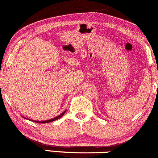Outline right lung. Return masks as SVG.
Wrapping results in <instances>:
<instances>
[{
	"instance_id": "obj_1",
	"label": "right lung",
	"mask_w": 158,
	"mask_h": 158,
	"mask_svg": "<svg viewBox=\"0 0 158 158\" xmlns=\"http://www.w3.org/2000/svg\"><path fill=\"white\" fill-rule=\"evenodd\" d=\"M65 112H66V111L63 112V113H62V114H61V115H59V116H56V117L53 118H51V119L47 120V121H41V122H38V121H35V122H37V123H42V124H44V123H48V122H53V121H55V120H57V119H58V118H61V116H63L64 115V114H65ZM33 122H34V121H33Z\"/></svg>"
}]
</instances>
